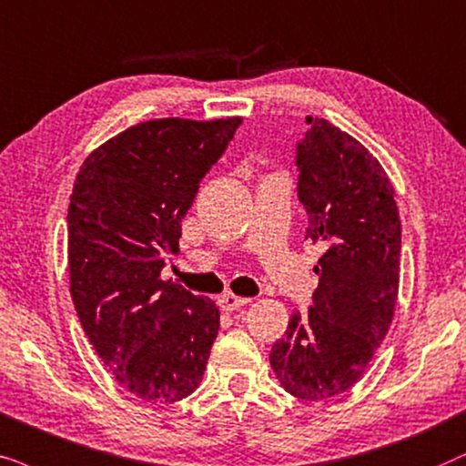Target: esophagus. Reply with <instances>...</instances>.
Wrapping results in <instances>:
<instances>
[{"mask_svg":"<svg viewBox=\"0 0 466 466\" xmlns=\"http://www.w3.org/2000/svg\"><path fill=\"white\" fill-rule=\"evenodd\" d=\"M247 302H249L247 298H238L234 294H226V296L219 298V307L223 309V311H237V309L245 307Z\"/></svg>","mask_w":466,"mask_h":466,"instance_id":"esophagus-1","label":"esophagus"}]
</instances>
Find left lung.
Segmentation results:
<instances>
[{"mask_svg":"<svg viewBox=\"0 0 466 466\" xmlns=\"http://www.w3.org/2000/svg\"><path fill=\"white\" fill-rule=\"evenodd\" d=\"M307 126L296 142V189L305 238L326 251L313 268V302L291 315L270 364L291 396L324 400L364 375L392 324L402 240L380 161L330 121L307 116Z\"/></svg>","mask_w":466,"mask_h":466,"instance_id":"obj_1","label":"left lung"}]
</instances>
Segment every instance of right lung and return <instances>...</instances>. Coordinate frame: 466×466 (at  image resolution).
<instances>
[{
  "label": "right lung",
  "instance_id": "1",
  "mask_svg": "<svg viewBox=\"0 0 466 466\" xmlns=\"http://www.w3.org/2000/svg\"><path fill=\"white\" fill-rule=\"evenodd\" d=\"M240 126L155 119L85 159L67 207L70 291L104 367L147 402H177L202 381L219 330L210 298L161 281L200 183Z\"/></svg>",
  "mask_w": 466,
  "mask_h": 466
}]
</instances>
